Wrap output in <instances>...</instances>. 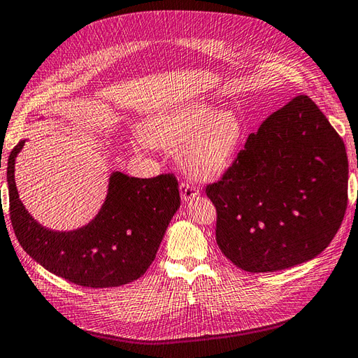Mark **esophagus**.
<instances>
[{
    "label": "esophagus",
    "mask_w": 358,
    "mask_h": 358,
    "mask_svg": "<svg viewBox=\"0 0 358 358\" xmlns=\"http://www.w3.org/2000/svg\"><path fill=\"white\" fill-rule=\"evenodd\" d=\"M180 195L182 201H189V199H192L198 195V189L192 185V182L189 181H182L180 185Z\"/></svg>",
    "instance_id": "esophagus-1"
}]
</instances>
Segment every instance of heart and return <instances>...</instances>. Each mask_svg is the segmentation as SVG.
<instances>
[{
  "label": "heart",
  "mask_w": 358,
  "mask_h": 358,
  "mask_svg": "<svg viewBox=\"0 0 358 358\" xmlns=\"http://www.w3.org/2000/svg\"><path fill=\"white\" fill-rule=\"evenodd\" d=\"M145 134L152 145L178 149V163L196 180H213L229 169L243 138V123L231 110L192 102L155 115ZM146 138L140 146L146 148Z\"/></svg>",
  "instance_id": "b5f03b06"
}]
</instances>
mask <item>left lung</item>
Instances as JSON below:
<instances>
[{
    "mask_svg": "<svg viewBox=\"0 0 358 358\" xmlns=\"http://www.w3.org/2000/svg\"><path fill=\"white\" fill-rule=\"evenodd\" d=\"M206 195L217 207L218 247L236 267H294L325 250L343 221L345 143L317 105L297 96L248 136Z\"/></svg>",
    "mask_w": 358,
    "mask_h": 358,
    "instance_id": "left-lung-1",
    "label": "left lung"
}]
</instances>
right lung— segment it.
<instances>
[{
	"instance_id": "add662e5",
	"label": "right lung",
	"mask_w": 358,
	"mask_h": 358,
	"mask_svg": "<svg viewBox=\"0 0 358 358\" xmlns=\"http://www.w3.org/2000/svg\"><path fill=\"white\" fill-rule=\"evenodd\" d=\"M24 143L21 140L7 160V185L12 226L27 255L50 273L82 287H120L143 276L180 207L173 173L134 178L113 172L94 220L76 230L55 231L33 220L16 190L15 160Z\"/></svg>"
}]
</instances>
